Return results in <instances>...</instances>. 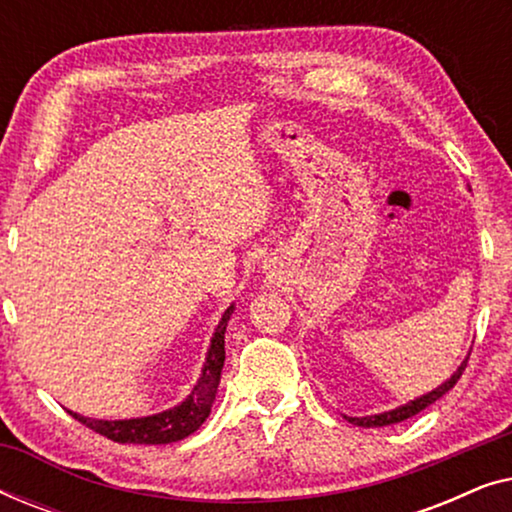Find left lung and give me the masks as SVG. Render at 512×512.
Instances as JSON below:
<instances>
[{"label": "left lung", "instance_id": "left-lung-1", "mask_svg": "<svg viewBox=\"0 0 512 512\" xmlns=\"http://www.w3.org/2000/svg\"><path fill=\"white\" fill-rule=\"evenodd\" d=\"M466 363H468V359H466L464 363H461L459 370L450 377V380H447L445 384H440L438 389L429 391V394H426V396L417 398V401H412V403H408V405H401V408H396V410L382 412V415H370V417H347V422H352V424H356V426H363V429H375V426H389V424L405 422V419H408V417H415L417 412H422L424 408H429L431 403H436L440 396H445L447 391H450V389L454 387V384L459 382L461 373H464V370H466Z\"/></svg>", "mask_w": 512, "mask_h": 512}]
</instances>
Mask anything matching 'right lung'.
I'll return each instance as SVG.
<instances>
[{
    "label": "right lung",
    "mask_w": 512,
    "mask_h": 512,
    "mask_svg": "<svg viewBox=\"0 0 512 512\" xmlns=\"http://www.w3.org/2000/svg\"><path fill=\"white\" fill-rule=\"evenodd\" d=\"M233 307H228L223 314L219 326H216L212 347L207 352L205 368L198 384H195L191 396L177 408L160 412V415L142 417V419H118V422H104V419H88L69 412L76 422H81L88 429H93L100 436L114 440V443H135V445H167L177 443L191 436L202 426V422L209 417L212 403L216 398V389L221 382V368L226 361V347H223V335H226V326Z\"/></svg>",
    "instance_id": "add662e5"
}]
</instances>
